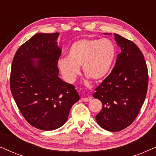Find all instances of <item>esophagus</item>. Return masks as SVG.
<instances>
[{
	"instance_id": "34e87169",
	"label": "esophagus",
	"mask_w": 156,
	"mask_h": 156,
	"mask_svg": "<svg viewBox=\"0 0 156 156\" xmlns=\"http://www.w3.org/2000/svg\"><path fill=\"white\" fill-rule=\"evenodd\" d=\"M82 101H85V102H88L89 101H91V97H84V98H82Z\"/></svg>"
}]
</instances>
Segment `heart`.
<instances>
[{
    "mask_svg": "<svg viewBox=\"0 0 156 156\" xmlns=\"http://www.w3.org/2000/svg\"><path fill=\"white\" fill-rule=\"evenodd\" d=\"M69 57L58 60L64 80L73 83L80 73V67L87 78L100 81L109 73L116 56V48L110 40L84 39L74 42L68 50Z\"/></svg>",
    "mask_w": 156,
    "mask_h": 156,
    "instance_id": "heart-1",
    "label": "heart"
}]
</instances>
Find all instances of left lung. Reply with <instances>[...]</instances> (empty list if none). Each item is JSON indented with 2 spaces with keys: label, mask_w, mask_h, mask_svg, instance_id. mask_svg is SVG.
<instances>
[{
  "label": "left lung",
  "mask_w": 156,
  "mask_h": 156,
  "mask_svg": "<svg viewBox=\"0 0 156 156\" xmlns=\"http://www.w3.org/2000/svg\"><path fill=\"white\" fill-rule=\"evenodd\" d=\"M114 37L121 52L112 72L93 95L102 103L96 121L112 132L126 129L135 120L146 99L148 84V68L141 51L131 40L118 34Z\"/></svg>",
  "instance_id": "1"
}]
</instances>
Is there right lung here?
<instances>
[{
  "label": "right lung",
  "mask_w": 156,
  "mask_h": 156,
  "mask_svg": "<svg viewBox=\"0 0 156 156\" xmlns=\"http://www.w3.org/2000/svg\"><path fill=\"white\" fill-rule=\"evenodd\" d=\"M59 35H33L17 50L10 72V90L18 108L30 124L43 131L65 124L72 106L80 100L73 85L58 76Z\"/></svg>",
  "instance_id": "right-lung-1"
}]
</instances>
